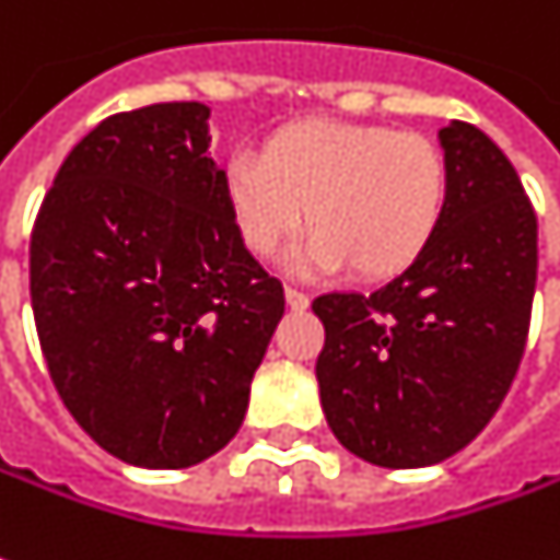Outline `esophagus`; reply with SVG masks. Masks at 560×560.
I'll return each mask as SVG.
<instances>
[{
  "label": "esophagus",
  "mask_w": 560,
  "mask_h": 560,
  "mask_svg": "<svg viewBox=\"0 0 560 560\" xmlns=\"http://www.w3.org/2000/svg\"><path fill=\"white\" fill-rule=\"evenodd\" d=\"M287 305L292 307V311H305V307L311 305V299H307V292H302V289L287 287Z\"/></svg>",
  "instance_id": "34e87169"
}]
</instances>
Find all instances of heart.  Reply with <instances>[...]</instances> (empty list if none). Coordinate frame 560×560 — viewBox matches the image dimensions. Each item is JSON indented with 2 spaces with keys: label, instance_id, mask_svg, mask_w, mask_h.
<instances>
[{
  "label": "heart",
  "instance_id": "obj_1",
  "mask_svg": "<svg viewBox=\"0 0 560 560\" xmlns=\"http://www.w3.org/2000/svg\"><path fill=\"white\" fill-rule=\"evenodd\" d=\"M224 197L243 246L273 258L307 240L302 265L385 280L429 249L444 219L446 166L419 131L302 119L268 135L261 160L236 153Z\"/></svg>",
  "mask_w": 560,
  "mask_h": 560
}]
</instances>
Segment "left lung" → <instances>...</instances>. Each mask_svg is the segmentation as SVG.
I'll list each match as a JSON object with an SVG mask.
<instances>
[{"label": "left lung", "mask_w": 560, "mask_h": 560, "mask_svg": "<svg viewBox=\"0 0 560 560\" xmlns=\"http://www.w3.org/2000/svg\"><path fill=\"white\" fill-rule=\"evenodd\" d=\"M444 219L370 295L326 292L317 382L345 450L382 468L459 453L493 419L527 348L536 212L509 156L471 122L441 129Z\"/></svg>", "instance_id": "obj_1"}]
</instances>
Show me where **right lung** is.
Segmentation results:
<instances>
[{"mask_svg": "<svg viewBox=\"0 0 560 560\" xmlns=\"http://www.w3.org/2000/svg\"><path fill=\"white\" fill-rule=\"evenodd\" d=\"M197 101L101 119L30 234L48 376L82 431L141 468L231 444L283 317V283L236 234Z\"/></svg>", "mask_w": 560, "mask_h": 560, "instance_id": "right-lung-1", "label": "right lung"}]
</instances>
